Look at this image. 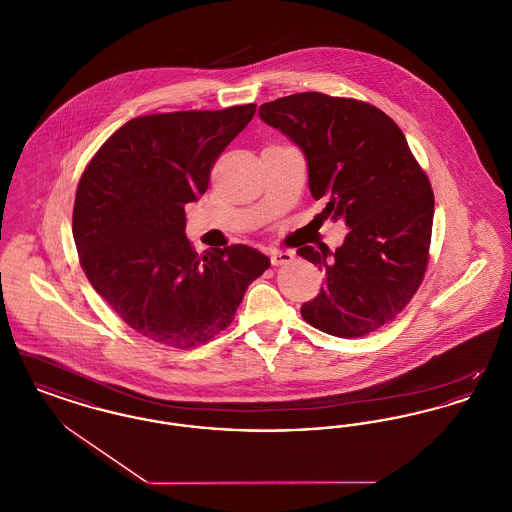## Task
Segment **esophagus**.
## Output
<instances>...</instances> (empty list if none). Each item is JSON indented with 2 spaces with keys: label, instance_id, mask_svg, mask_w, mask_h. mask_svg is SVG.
Masks as SVG:
<instances>
[{
  "label": "esophagus",
  "instance_id": "1",
  "mask_svg": "<svg viewBox=\"0 0 512 512\" xmlns=\"http://www.w3.org/2000/svg\"><path fill=\"white\" fill-rule=\"evenodd\" d=\"M293 259H295V253H293V251H274V253L270 255V263H272V267L290 265Z\"/></svg>",
  "mask_w": 512,
  "mask_h": 512
}]
</instances>
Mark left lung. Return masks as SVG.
Segmentation results:
<instances>
[{
    "instance_id": "left-lung-1",
    "label": "left lung",
    "mask_w": 512,
    "mask_h": 512,
    "mask_svg": "<svg viewBox=\"0 0 512 512\" xmlns=\"http://www.w3.org/2000/svg\"><path fill=\"white\" fill-rule=\"evenodd\" d=\"M259 115L303 149L322 219L349 226L334 253L297 249L324 272L301 317L338 338L382 328L409 305L430 259L434 192L405 134L366 101L320 92L268 101Z\"/></svg>"
}]
</instances>
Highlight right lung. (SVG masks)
Wrapping results in <instances>:
<instances>
[{"instance_id":"add662e5","label":"right lung","mask_w":512,"mask_h":512,"mask_svg":"<svg viewBox=\"0 0 512 512\" xmlns=\"http://www.w3.org/2000/svg\"><path fill=\"white\" fill-rule=\"evenodd\" d=\"M255 103L136 117L99 147L73 209L80 267L138 334L194 349L224 332L270 259L249 245L199 255L184 234L186 203L205 194L215 161Z\"/></svg>"}]
</instances>
